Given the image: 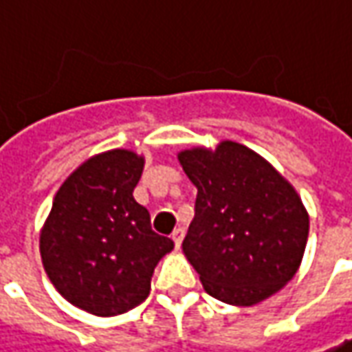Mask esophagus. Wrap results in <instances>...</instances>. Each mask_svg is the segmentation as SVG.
<instances>
[{"instance_id": "1", "label": "esophagus", "mask_w": 352, "mask_h": 352, "mask_svg": "<svg viewBox=\"0 0 352 352\" xmlns=\"http://www.w3.org/2000/svg\"><path fill=\"white\" fill-rule=\"evenodd\" d=\"M183 238H185V228H177L173 232V242H175V248H181L183 244Z\"/></svg>"}]
</instances>
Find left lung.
Wrapping results in <instances>:
<instances>
[{"label":"left lung","instance_id":"1","mask_svg":"<svg viewBox=\"0 0 352 352\" xmlns=\"http://www.w3.org/2000/svg\"><path fill=\"white\" fill-rule=\"evenodd\" d=\"M197 187L183 252L206 294L254 305L294 278L305 252L309 217L294 187L252 149L222 142L214 151L179 153Z\"/></svg>","mask_w":352,"mask_h":352}]
</instances>
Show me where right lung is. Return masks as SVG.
<instances>
[{
  "instance_id": "right-lung-1",
  "label": "right lung",
  "mask_w": 352,
  "mask_h": 352,
  "mask_svg": "<svg viewBox=\"0 0 352 352\" xmlns=\"http://www.w3.org/2000/svg\"><path fill=\"white\" fill-rule=\"evenodd\" d=\"M142 171L144 160L126 149L88 160L58 189L41 232L49 280L88 314L112 317L138 307L157 262L173 250L133 199Z\"/></svg>"
}]
</instances>
